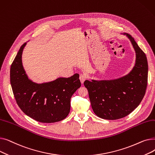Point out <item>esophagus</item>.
I'll return each mask as SVG.
<instances>
[{
  "label": "esophagus",
  "mask_w": 155,
  "mask_h": 155,
  "mask_svg": "<svg viewBox=\"0 0 155 155\" xmlns=\"http://www.w3.org/2000/svg\"><path fill=\"white\" fill-rule=\"evenodd\" d=\"M80 80L81 83L83 84L85 82V80H86V76L84 74H81L80 75Z\"/></svg>",
  "instance_id": "esophagus-1"
}]
</instances>
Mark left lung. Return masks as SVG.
I'll return each mask as SVG.
<instances>
[{"instance_id": "1", "label": "left lung", "mask_w": 155, "mask_h": 155, "mask_svg": "<svg viewBox=\"0 0 155 155\" xmlns=\"http://www.w3.org/2000/svg\"><path fill=\"white\" fill-rule=\"evenodd\" d=\"M124 35L131 41L136 51V63L132 71L116 80L84 82L94 113L104 119L116 120L129 115L142 101L147 87L146 56L131 35Z\"/></svg>"}]
</instances>
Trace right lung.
Instances as JSON below:
<instances>
[{"instance_id": "1", "label": "right lung", "mask_w": 155, "mask_h": 155, "mask_svg": "<svg viewBox=\"0 0 155 155\" xmlns=\"http://www.w3.org/2000/svg\"><path fill=\"white\" fill-rule=\"evenodd\" d=\"M24 43L10 70V80L18 106L27 116L40 123H52L66 118L72 95L80 87L79 75L58 78L50 82L36 84L29 79L22 63Z\"/></svg>"}]
</instances>
